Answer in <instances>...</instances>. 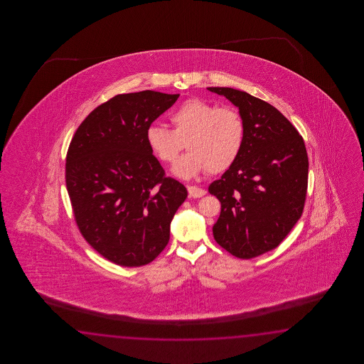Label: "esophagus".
Here are the masks:
<instances>
[{"label": "esophagus", "mask_w": 364, "mask_h": 364, "mask_svg": "<svg viewBox=\"0 0 364 364\" xmlns=\"http://www.w3.org/2000/svg\"><path fill=\"white\" fill-rule=\"evenodd\" d=\"M187 190H188V193H190L191 198H201V196L205 195V190L198 187V186H187Z\"/></svg>", "instance_id": "obj_1"}]
</instances>
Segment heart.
Wrapping results in <instances>:
<instances>
[{
	"mask_svg": "<svg viewBox=\"0 0 364 364\" xmlns=\"http://www.w3.org/2000/svg\"><path fill=\"white\" fill-rule=\"evenodd\" d=\"M169 118L173 130L151 124L146 141L151 152L165 164L174 163L186 143L190 151L173 169L182 178L205 171L210 174L228 171L245 147L246 121L237 107H217L215 102L193 97L173 109Z\"/></svg>",
	"mask_w": 364,
	"mask_h": 364,
	"instance_id": "1",
	"label": "heart"
}]
</instances>
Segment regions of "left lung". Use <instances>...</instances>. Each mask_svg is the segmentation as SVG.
Masks as SVG:
<instances>
[{"mask_svg":"<svg viewBox=\"0 0 364 364\" xmlns=\"http://www.w3.org/2000/svg\"><path fill=\"white\" fill-rule=\"evenodd\" d=\"M238 107L246 141L237 161L208 187L221 203L213 237L228 252L252 259L277 247L301 218L309 185L304 140L267 101L228 87H209Z\"/></svg>","mask_w":364,"mask_h":364,"instance_id":"1","label":"left lung"}]
</instances>
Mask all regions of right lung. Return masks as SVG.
<instances>
[{
  "mask_svg": "<svg viewBox=\"0 0 364 364\" xmlns=\"http://www.w3.org/2000/svg\"><path fill=\"white\" fill-rule=\"evenodd\" d=\"M178 97L155 91L117 95L93 109L70 141L65 181L77 229L117 265L154 262L187 198L185 186L166 177L146 141L148 126Z\"/></svg>",
  "mask_w": 364,
  "mask_h": 364,
  "instance_id": "add662e5",
  "label": "right lung"
}]
</instances>
